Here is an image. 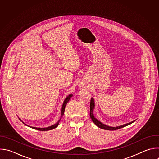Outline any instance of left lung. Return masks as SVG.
I'll return each mask as SVG.
<instances>
[{
	"mask_svg": "<svg viewBox=\"0 0 159 159\" xmlns=\"http://www.w3.org/2000/svg\"><path fill=\"white\" fill-rule=\"evenodd\" d=\"M94 100L93 98H91V99H90V118L92 119L93 121L94 122V123L97 126H98L99 128H101V129H107V130H116V129H120L121 128H123L126 126H128L130 124H131L132 123H133L134 121H131L129 123H127V124H125L123 125H121V126H116V127H112V126H107L103 123H102L101 121H99V120H98L93 115V109H94V106H95V104H94Z\"/></svg>",
	"mask_w": 159,
	"mask_h": 159,
	"instance_id": "left-lung-1",
	"label": "left lung"
}]
</instances>
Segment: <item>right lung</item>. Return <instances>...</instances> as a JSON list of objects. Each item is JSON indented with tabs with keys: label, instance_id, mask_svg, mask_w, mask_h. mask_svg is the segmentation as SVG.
I'll return each mask as SVG.
<instances>
[{
	"label": "right lung",
	"instance_id": "1",
	"mask_svg": "<svg viewBox=\"0 0 159 159\" xmlns=\"http://www.w3.org/2000/svg\"><path fill=\"white\" fill-rule=\"evenodd\" d=\"M72 96H73L72 94H70L69 96H68L65 99L64 102H63V105H62V107H61V118H60V120H61V117L63 116V114H64L65 108V106H66V105L67 102H69V101L70 99V98L72 97ZM19 120H20V121H22V120H21L20 118H19ZM60 120H59V121H58L56 124H55V125H52V126H50L47 127V128H36V127H32V126H30L27 125H26V124H25L23 121H22V123H24L25 125H26V126H29V127H31V128H33V129H37V130H39V131H48V130H51V129H54V128H57V127L58 126V124H59V122H60Z\"/></svg>",
	"mask_w": 159,
	"mask_h": 159
}]
</instances>
